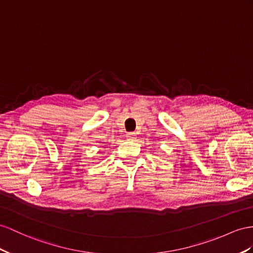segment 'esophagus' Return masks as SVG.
<instances>
[{
  "instance_id": "34e87169",
  "label": "esophagus",
  "mask_w": 253,
  "mask_h": 253,
  "mask_svg": "<svg viewBox=\"0 0 253 253\" xmlns=\"http://www.w3.org/2000/svg\"><path fill=\"white\" fill-rule=\"evenodd\" d=\"M127 140H129V141H133V140H135V133H134V132L128 133V134H127Z\"/></svg>"
}]
</instances>
